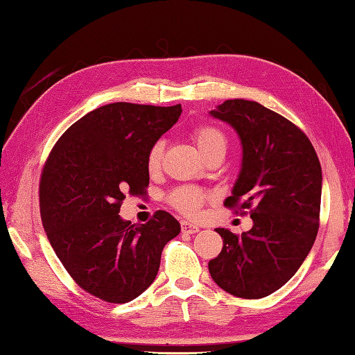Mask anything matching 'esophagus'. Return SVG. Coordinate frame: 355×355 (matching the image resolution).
I'll use <instances>...</instances> for the list:
<instances>
[{"mask_svg":"<svg viewBox=\"0 0 355 355\" xmlns=\"http://www.w3.org/2000/svg\"><path fill=\"white\" fill-rule=\"evenodd\" d=\"M180 228H182V231L187 234H194V233H198V231H199V227L196 225V223H191V222H187V220L180 223Z\"/></svg>","mask_w":355,"mask_h":355,"instance_id":"34e87169","label":"esophagus"}]
</instances>
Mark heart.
Masks as SVG:
<instances>
[{
    "mask_svg": "<svg viewBox=\"0 0 355 355\" xmlns=\"http://www.w3.org/2000/svg\"><path fill=\"white\" fill-rule=\"evenodd\" d=\"M193 141L196 144L202 157H208L211 155H225L227 151V135L220 128L214 125H200L194 128ZM164 156V144L156 142L147 156V167L150 173H156L161 167V161ZM207 199V194L194 187H179L170 194L171 205L180 213L187 216H196L199 209Z\"/></svg>",
    "mask_w": 355,
    "mask_h": 355,
    "instance_id": "obj_1",
    "label": "heart"
}]
</instances>
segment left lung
Wrapping results in <instances>:
<instances>
[{"label": "left lung", "instance_id": "1", "mask_svg": "<svg viewBox=\"0 0 355 355\" xmlns=\"http://www.w3.org/2000/svg\"><path fill=\"white\" fill-rule=\"evenodd\" d=\"M234 130L242 164L227 207L251 208V230L223 239L208 270L223 291L262 299L291 279L306 259L319 231L322 167L306 135L254 101L228 99L208 112Z\"/></svg>", "mask_w": 355, "mask_h": 355}]
</instances>
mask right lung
Segmentation results:
<instances>
[{
    "instance_id": "add662e5",
    "label": "right lung",
    "mask_w": 355,
    "mask_h": 355,
    "mask_svg": "<svg viewBox=\"0 0 355 355\" xmlns=\"http://www.w3.org/2000/svg\"><path fill=\"white\" fill-rule=\"evenodd\" d=\"M182 107L107 104L66 130L40 184L41 220L58 259L87 293L127 303L153 284L180 223L157 211L144 225L118 214L127 193L150 184L147 156Z\"/></svg>"
}]
</instances>
